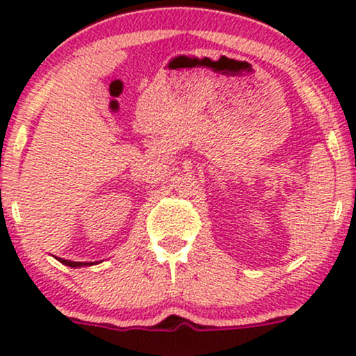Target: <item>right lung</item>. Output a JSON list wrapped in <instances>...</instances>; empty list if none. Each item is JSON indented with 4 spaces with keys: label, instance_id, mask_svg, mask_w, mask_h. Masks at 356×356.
<instances>
[{
    "label": "right lung",
    "instance_id": "1",
    "mask_svg": "<svg viewBox=\"0 0 356 356\" xmlns=\"http://www.w3.org/2000/svg\"><path fill=\"white\" fill-rule=\"evenodd\" d=\"M56 259H58L61 264H65V266H68V268H83V266H93V264H97V263H79V261L63 259V257H56Z\"/></svg>",
    "mask_w": 356,
    "mask_h": 356
}]
</instances>
